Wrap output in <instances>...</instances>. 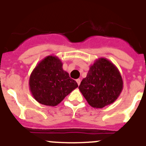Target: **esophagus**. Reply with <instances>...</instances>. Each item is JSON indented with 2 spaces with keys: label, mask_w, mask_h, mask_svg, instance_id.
<instances>
[{
  "label": "esophagus",
  "mask_w": 146,
  "mask_h": 146,
  "mask_svg": "<svg viewBox=\"0 0 146 146\" xmlns=\"http://www.w3.org/2000/svg\"><path fill=\"white\" fill-rule=\"evenodd\" d=\"M76 82H77L78 85L79 86L80 84H81V79H79V78H78V79H77L76 80Z\"/></svg>",
  "instance_id": "esophagus-1"
}]
</instances>
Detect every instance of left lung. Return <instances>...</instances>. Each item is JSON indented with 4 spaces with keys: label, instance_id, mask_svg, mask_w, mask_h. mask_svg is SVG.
Segmentation results:
<instances>
[{
    "label": "left lung",
    "instance_id": "1",
    "mask_svg": "<svg viewBox=\"0 0 146 146\" xmlns=\"http://www.w3.org/2000/svg\"><path fill=\"white\" fill-rule=\"evenodd\" d=\"M78 88L90 106L103 108L117 99L123 81L117 68L107 58H100L90 66Z\"/></svg>",
    "mask_w": 146,
    "mask_h": 146
}]
</instances>
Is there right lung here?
<instances>
[{
  "mask_svg": "<svg viewBox=\"0 0 146 146\" xmlns=\"http://www.w3.org/2000/svg\"><path fill=\"white\" fill-rule=\"evenodd\" d=\"M30 92L39 104L54 107L78 86L62 69L58 57L49 55L36 65L29 81Z\"/></svg>",
  "mask_w": 146,
  "mask_h": 146,
  "instance_id": "add662e5",
  "label": "right lung"
}]
</instances>
